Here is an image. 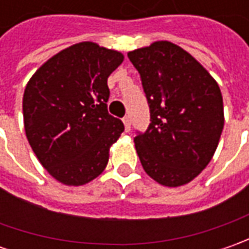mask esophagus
<instances>
[{"instance_id":"1","label":"esophagus","mask_w":249,"mask_h":249,"mask_svg":"<svg viewBox=\"0 0 249 249\" xmlns=\"http://www.w3.org/2000/svg\"><path fill=\"white\" fill-rule=\"evenodd\" d=\"M123 124H124V130H126V131H130L131 122H130L129 116H124V118H123Z\"/></svg>"}]
</instances>
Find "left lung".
Masks as SVG:
<instances>
[{
  "instance_id": "1",
  "label": "left lung",
  "mask_w": 249,
  "mask_h": 249,
  "mask_svg": "<svg viewBox=\"0 0 249 249\" xmlns=\"http://www.w3.org/2000/svg\"><path fill=\"white\" fill-rule=\"evenodd\" d=\"M139 71L151 123L134 137L140 162L166 187L194 180L211 162L225 124L216 80L196 58L170 41L127 53Z\"/></svg>"
}]
</instances>
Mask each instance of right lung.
I'll return each instance as SVG.
<instances>
[{
    "label": "right lung",
    "instance_id": "1",
    "mask_svg": "<svg viewBox=\"0 0 249 249\" xmlns=\"http://www.w3.org/2000/svg\"><path fill=\"white\" fill-rule=\"evenodd\" d=\"M123 53L91 41L74 44L41 65L23 94L26 137L59 183L83 186L108 165L122 120L108 113V77Z\"/></svg>",
    "mask_w": 249,
    "mask_h": 249
}]
</instances>
